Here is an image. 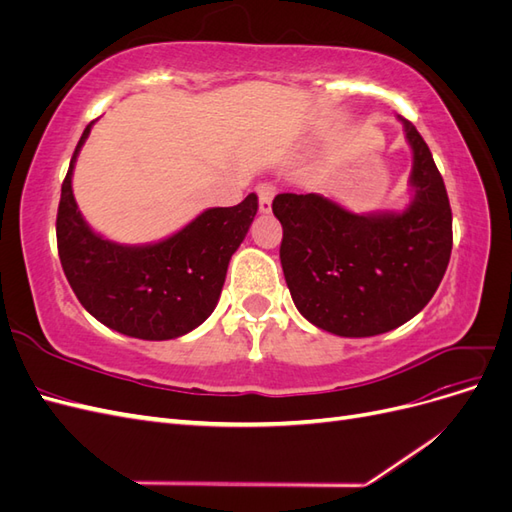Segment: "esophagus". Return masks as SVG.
Instances as JSON below:
<instances>
[{"label":"esophagus","instance_id":"obj_1","mask_svg":"<svg viewBox=\"0 0 512 512\" xmlns=\"http://www.w3.org/2000/svg\"><path fill=\"white\" fill-rule=\"evenodd\" d=\"M258 207L262 213H269L271 211V203H273V196H275V185L271 183H260L258 188Z\"/></svg>","mask_w":512,"mask_h":512}]
</instances>
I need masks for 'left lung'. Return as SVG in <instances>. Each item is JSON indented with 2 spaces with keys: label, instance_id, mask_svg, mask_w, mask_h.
Wrapping results in <instances>:
<instances>
[{
  "label": "left lung",
  "instance_id": "1",
  "mask_svg": "<svg viewBox=\"0 0 512 512\" xmlns=\"http://www.w3.org/2000/svg\"><path fill=\"white\" fill-rule=\"evenodd\" d=\"M412 147L404 211L352 213L320 194H277L280 260L290 297L314 327L371 337L414 318L438 290L453 250V213L423 136L401 119Z\"/></svg>",
  "mask_w": 512,
  "mask_h": 512
}]
</instances>
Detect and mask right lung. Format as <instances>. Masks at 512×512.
<instances>
[{
    "mask_svg": "<svg viewBox=\"0 0 512 512\" xmlns=\"http://www.w3.org/2000/svg\"><path fill=\"white\" fill-rule=\"evenodd\" d=\"M94 121L74 149L57 209L59 260L76 299L104 327L162 342L194 331L220 301L230 256L250 230L258 196L213 207L158 243L121 245L89 228L72 194V173Z\"/></svg>",
    "mask_w": 512,
    "mask_h": 512,
    "instance_id": "obj_1",
    "label": "right lung"
}]
</instances>
